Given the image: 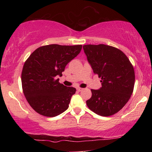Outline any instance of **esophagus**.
Wrapping results in <instances>:
<instances>
[{
	"label": "esophagus",
	"instance_id": "1",
	"mask_svg": "<svg viewBox=\"0 0 152 152\" xmlns=\"http://www.w3.org/2000/svg\"><path fill=\"white\" fill-rule=\"evenodd\" d=\"M82 90H83V88H77L78 91H81Z\"/></svg>",
	"mask_w": 152,
	"mask_h": 152
}]
</instances>
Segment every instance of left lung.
<instances>
[{"label": "left lung", "instance_id": "1", "mask_svg": "<svg viewBox=\"0 0 152 152\" xmlns=\"http://www.w3.org/2000/svg\"><path fill=\"white\" fill-rule=\"evenodd\" d=\"M87 60L94 73L101 78L102 87L91 89L86 101L89 109L102 116L119 111L133 93L135 74L132 64L121 50L104 44L84 45Z\"/></svg>", "mask_w": 152, "mask_h": 152}]
</instances>
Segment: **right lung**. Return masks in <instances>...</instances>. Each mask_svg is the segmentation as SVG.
I'll list each match as a JSON object with an SVG mask.
<instances>
[{
  "instance_id": "obj_1",
  "label": "right lung",
  "mask_w": 152,
  "mask_h": 152,
  "mask_svg": "<svg viewBox=\"0 0 152 152\" xmlns=\"http://www.w3.org/2000/svg\"><path fill=\"white\" fill-rule=\"evenodd\" d=\"M81 45L50 44L39 47L26 61L21 74L26 100L36 112L53 117L69 108L74 87L58 82L66 66L81 52Z\"/></svg>"
}]
</instances>
